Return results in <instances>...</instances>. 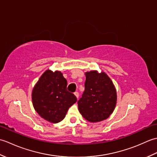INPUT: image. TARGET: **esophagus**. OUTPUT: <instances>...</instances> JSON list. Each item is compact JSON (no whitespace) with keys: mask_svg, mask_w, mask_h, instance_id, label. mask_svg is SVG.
Here are the masks:
<instances>
[{"mask_svg":"<svg viewBox=\"0 0 157 157\" xmlns=\"http://www.w3.org/2000/svg\"><path fill=\"white\" fill-rule=\"evenodd\" d=\"M74 94H75V96H76V97L78 98L79 95V92H74Z\"/></svg>","mask_w":157,"mask_h":157,"instance_id":"1","label":"esophagus"}]
</instances>
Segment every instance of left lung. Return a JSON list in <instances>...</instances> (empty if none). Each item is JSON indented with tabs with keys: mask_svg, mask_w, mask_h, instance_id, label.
I'll return each instance as SVG.
<instances>
[{
	"mask_svg": "<svg viewBox=\"0 0 157 157\" xmlns=\"http://www.w3.org/2000/svg\"><path fill=\"white\" fill-rule=\"evenodd\" d=\"M85 90L78 101L79 111L90 122L107 119L116 105L117 92L111 79L105 73L86 72Z\"/></svg>",
	"mask_w": 157,
	"mask_h": 157,
	"instance_id": "8db88e82",
	"label": "left lung"
}]
</instances>
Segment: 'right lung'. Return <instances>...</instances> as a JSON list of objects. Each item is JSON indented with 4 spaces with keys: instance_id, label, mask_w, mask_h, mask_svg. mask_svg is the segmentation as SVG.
<instances>
[{
    "instance_id": "1",
    "label": "right lung",
    "mask_w": 157,
    "mask_h": 157,
    "mask_svg": "<svg viewBox=\"0 0 157 157\" xmlns=\"http://www.w3.org/2000/svg\"><path fill=\"white\" fill-rule=\"evenodd\" d=\"M67 86L61 72L47 70L42 75L32 91L33 105L41 117L54 123L65 118L70 106L77 101Z\"/></svg>"
}]
</instances>
